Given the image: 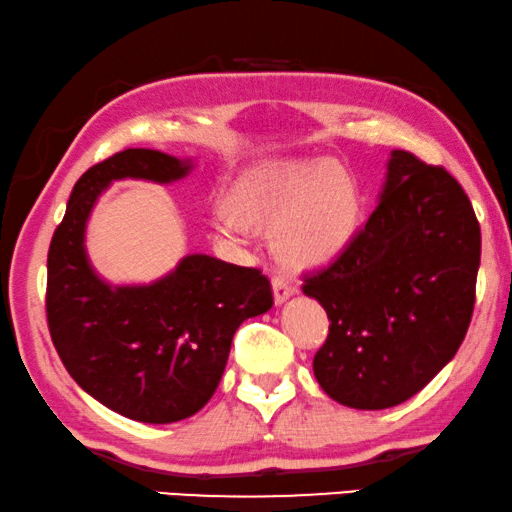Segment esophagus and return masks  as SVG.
I'll return each mask as SVG.
<instances>
[{"label":"esophagus","mask_w":512,"mask_h":512,"mask_svg":"<svg viewBox=\"0 0 512 512\" xmlns=\"http://www.w3.org/2000/svg\"><path fill=\"white\" fill-rule=\"evenodd\" d=\"M294 292L296 287L287 278L273 276V296H276V303H285Z\"/></svg>","instance_id":"34e87169"}]
</instances>
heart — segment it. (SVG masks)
<instances>
[{
  "label": "heart",
  "mask_w": 512,
  "mask_h": 512,
  "mask_svg": "<svg viewBox=\"0 0 512 512\" xmlns=\"http://www.w3.org/2000/svg\"><path fill=\"white\" fill-rule=\"evenodd\" d=\"M358 183L335 160H303L262 174L232 195L236 223L273 232V253L289 269L338 259L361 225Z\"/></svg>",
  "instance_id": "b5f03b06"
}]
</instances>
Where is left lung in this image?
<instances>
[{
    "instance_id": "8db88e82",
    "label": "left lung",
    "mask_w": 512,
    "mask_h": 512,
    "mask_svg": "<svg viewBox=\"0 0 512 512\" xmlns=\"http://www.w3.org/2000/svg\"><path fill=\"white\" fill-rule=\"evenodd\" d=\"M480 225L441 165L395 149L377 209L303 292L329 335L312 361L319 386L354 409L414 398L460 349L476 303Z\"/></svg>"
}]
</instances>
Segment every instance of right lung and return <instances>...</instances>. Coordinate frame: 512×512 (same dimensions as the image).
<instances>
[{
	"mask_svg": "<svg viewBox=\"0 0 512 512\" xmlns=\"http://www.w3.org/2000/svg\"><path fill=\"white\" fill-rule=\"evenodd\" d=\"M190 163L154 149H124L91 165L73 186L48 250L45 315L52 345L78 386L140 423H174L211 400L232 338L273 305L259 269L188 255L147 287H110L91 271L85 225L114 179L158 183L186 177Z\"/></svg>",
	"mask_w": 512,
	"mask_h": 512,
	"instance_id": "1",
	"label": "right lung"
}]
</instances>
